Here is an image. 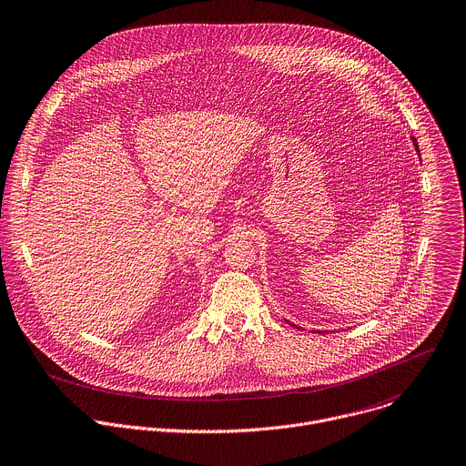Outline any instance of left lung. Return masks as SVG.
Segmentation results:
<instances>
[{"label": "left lung", "instance_id": "8db88e82", "mask_svg": "<svg viewBox=\"0 0 466 466\" xmlns=\"http://www.w3.org/2000/svg\"><path fill=\"white\" fill-rule=\"evenodd\" d=\"M413 144H415V149H417V153H419V146H417V140L413 138Z\"/></svg>", "mask_w": 466, "mask_h": 466}]
</instances>
